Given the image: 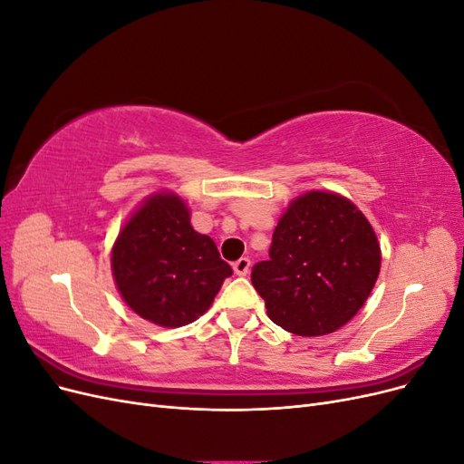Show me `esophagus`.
Here are the masks:
<instances>
[{
	"label": "esophagus",
	"instance_id": "esophagus-1",
	"mask_svg": "<svg viewBox=\"0 0 464 464\" xmlns=\"http://www.w3.org/2000/svg\"><path fill=\"white\" fill-rule=\"evenodd\" d=\"M249 266H251V261H249L247 257L237 259V261L234 263V273H236L237 276H246V275L249 273Z\"/></svg>",
	"mask_w": 464,
	"mask_h": 464
}]
</instances>
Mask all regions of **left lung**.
Listing matches in <instances>:
<instances>
[{
  "instance_id": "8db88e82",
  "label": "left lung",
  "mask_w": 464,
  "mask_h": 464,
  "mask_svg": "<svg viewBox=\"0 0 464 464\" xmlns=\"http://www.w3.org/2000/svg\"><path fill=\"white\" fill-rule=\"evenodd\" d=\"M269 261L251 271L266 315L300 336L344 327L366 304L382 269V247L362 210L333 191L292 199L273 232Z\"/></svg>"
}]
</instances>
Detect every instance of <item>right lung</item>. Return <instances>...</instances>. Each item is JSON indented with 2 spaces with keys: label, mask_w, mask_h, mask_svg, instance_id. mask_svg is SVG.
<instances>
[{
  "label": "right lung",
  "mask_w": 464,
  "mask_h": 464,
  "mask_svg": "<svg viewBox=\"0 0 464 464\" xmlns=\"http://www.w3.org/2000/svg\"><path fill=\"white\" fill-rule=\"evenodd\" d=\"M230 265L195 232L191 210L174 191H154L120 228L111 276L121 300L159 327H184L215 302Z\"/></svg>",
  "instance_id": "1"
}]
</instances>
